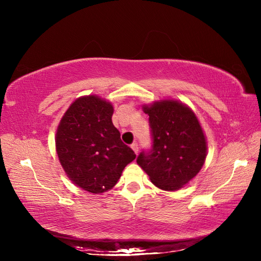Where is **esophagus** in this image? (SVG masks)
<instances>
[{"label":"esophagus","instance_id":"obj_1","mask_svg":"<svg viewBox=\"0 0 261 261\" xmlns=\"http://www.w3.org/2000/svg\"><path fill=\"white\" fill-rule=\"evenodd\" d=\"M131 148H132V150L135 151V153L137 154L138 153V151H139V147H138V143L137 142H134L131 145Z\"/></svg>","mask_w":261,"mask_h":261}]
</instances>
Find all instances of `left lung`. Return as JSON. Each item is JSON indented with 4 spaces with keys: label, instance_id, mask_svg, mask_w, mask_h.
<instances>
[{
    "label": "left lung",
    "instance_id": "1",
    "mask_svg": "<svg viewBox=\"0 0 261 261\" xmlns=\"http://www.w3.org/2000/svg\"><path fill=\"white\" fill-rule=\"evenodd\" d=\"M149 115L152 145L137 163L164 191L179 190L201 170L206 140L195 114L186 105L165 99L143 108Z\"/></svg>",
    "mask_w": 261,
    "mask_h": 261
}]
</instances>
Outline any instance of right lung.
I'll use <instances>...</instances> for the list:
<instances>
[{
	"instance_id": "right-lung-1",
	"label": "right lung",
	"mask_w": 261,
	"mask_h": 261,
	"mask_svg": "<svg viewBox=\"0 0 261 261\" xmlns=\"http://www.w3.org/2000/svg\"><path fill=\"white\" fill-rule=\"evenodd\" d=\"M113 107L95 95L77 98L58 125L56 149L69 179L98 194L118 182L122 170L136 158L112 123Z\"/></svg>"
}]
</instances>
